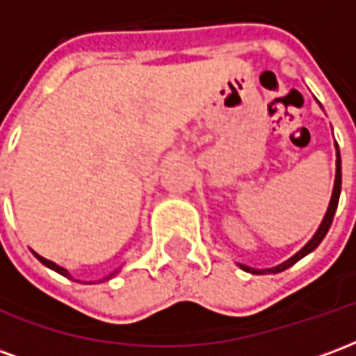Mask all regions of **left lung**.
<instances>
[{
  "instance_id": "1",
  "label": "left lung",
  "mask_w": 356,
  "mask_h": 356,
  "mask_svg": "<svg viewBox=\"0 0 356 356\" xmlns=\"http://www.w3.org/2000/svg\"><path fill=\"white\" fill-rule=\"evenodd\" d=\"M337 148V143H336ZM339 193H341V158H339V148H337V160H336V181H334V191H332V198H330V206L328 211H326V216L322 219L321 227H318V231L314 232V236L309 242H307L305 246L299 250L298 254L290 257L288 261L280 263V265H276L273 268H254V267H248V265H240L242 270H246V273H252V275H267V273H282L288 267H291L293 263H298L301 257H305L307 254H311L314 248L318 246L322 242V238L326 236V232H328L330 225L334 221V216H336V209H337V202H339Z\"/></svg>"
}]
</instances>
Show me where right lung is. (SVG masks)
I'll use <instances>...</instances> for the list:
<instances>
[{
	"label": "right lung",
	"instance_id": "add662e5",
	"mask_svg": "<svg viewBox=\"0 0 356 356\" xmlns=\"http://www.w3.org/2000/svg\"><path fill=\"white\" fill-rule=\"evenodd\" d=\"M34 255L35 257H38V259H40V261L43 263V265H45V267H49V268H53V270H55V273H58V275H63V276H66V278H72V276H70V273H68V270H66L65 267H60V265H57V263H53V261H49V259H45V257H42V255H38L34 252ZM118 270H114V273H110L108 276H104V278H102V280H110V278H112V276L116 275Z\"/></svg>",
	"mask_w": 356,
	"mask_h": 356
}]
</instances>
